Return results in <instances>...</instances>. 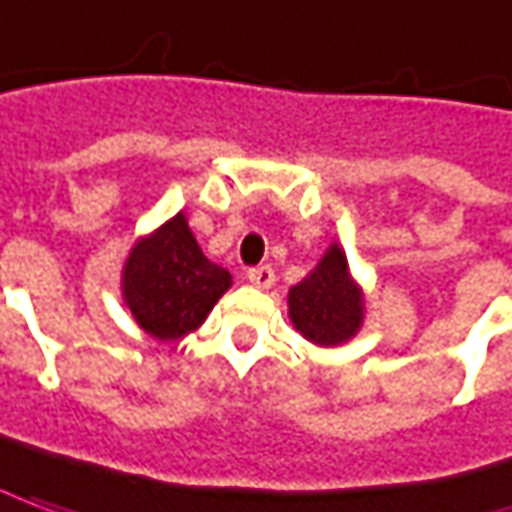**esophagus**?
Segmentation results:
<instances>
[{"instance_id":"obj_1","label":"esophagus","mask_w":512,"mask_h":512,"mask_svg":"<svg viewBox=\"0 0 512 512\" xmlns=\"http://www.w3.org/2000/svg\"><path fill=\"white\" fill-rule=\"evenodd\" d=\"M249 283L257 285V288H271L274 285V269L271 266H255V269L246 271Z\"/></svg>"}]
</instances>
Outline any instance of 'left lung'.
Wrapping results in <instances>:
<instances>
[{"label": "left lung", "instance_id": "1", "mask_svg": "<svg viewBox=\"0 0 512 512\" xmlns=\"http://www.w3.org/2000/svg\"><path fill=\"white\" fill-rule=\"evenodd\" d=\"M288 316L294 328L319 347H336L356 336L364 322V294L350 277L339 243H333L319 266L288 291Z\"/></svg>", "mask_w": 512, "mask_h": 512}]
</instances>
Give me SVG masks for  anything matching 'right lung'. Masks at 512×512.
<instances>
[{"instance_id": "add662e5", "label": "right lung", "mask_w": 512, "mask_h": 512, "mask_svg": "<svg viewBox=\"0 0 512 512\" xmlns=\"http://www.w3.org/2000/svg\"><path fill=\"white\" fill-rule=\"evenodd\" d=\"M229 285L232 274L204 257L184 212L134 243L123 269L125 305L159 342L196 330Z\"/></svg>"}]
</instances>
